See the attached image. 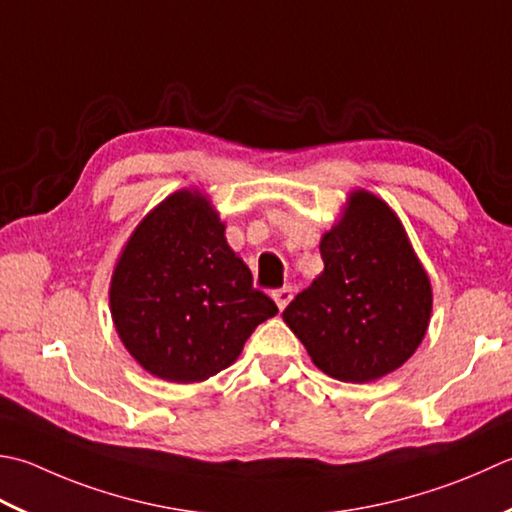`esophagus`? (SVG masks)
I'll list each match as a JSON object with an SVG mask.
<instances>
[{"mask_svg":"<svg viewBox=\"0 0 512 512\" xmlns=\"http://www.w3.org/2000/svg\"><path fill=\"white\" fill-rule=\"evenodd\" d=\"M273 299H275V304L279 306V310H284L290 304V299H293V288H290V286L277 288L273 293Z\"/></svg>","mask_w":512,"mask_h":512,"instance_id":"1","label":"esophagus"}]
</instances>
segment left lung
Listing matches in <instances>:
<instances>
[{
    "label": "left lung",
    "mask_w": 512,
    "mask_h": 512,
    "mask_svg": "<svg viewBox=\"0 0 512 512\" xmlns=\"http://www.w3.org/2000/svg\"><path fill=\"white\" fill-rule=\"evenodd\" d=\"M319 250L324 273L286 306L284 322L313 364L339 382L393 373L424 339L433 308L428 275L399 219L359 190Z\"/></svg>",
    "instance_id": "left-lung-1"
}]
</instances>
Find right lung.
<instances>
[{
	"instance_id": "obj_1",
	"label": "right lung",
	"mask_w": 512,
	"mask_h": 512,
	"mask_svg": "<svg viewBox=\"0 0 512 512\" xmlns=\"http://www.w3.org/2000/svg\"><path fill=\"white\" fill-rule=\"evenodd\" d=\"M128 353L166 382H202L228 368L253 330L277 315L228 248L202 195L179 190L128 239L110 284Z\"/></svg>"
}]
</instances>
